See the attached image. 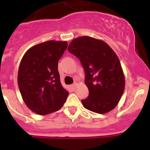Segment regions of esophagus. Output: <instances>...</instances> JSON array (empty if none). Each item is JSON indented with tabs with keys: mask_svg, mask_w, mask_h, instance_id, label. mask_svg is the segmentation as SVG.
Returning a JSON list of instances; mask_svg holds the SVG:
<instances>
[{
	"mask_svg": "<svg viewBox=\"0 0 150 150\" xmlns=\"http://www.w3.org/2000/svg\"><path fill=\"white\" fill-rule=\"evenodd\" d=\"M78 85H79V83H77V82L74 83V84H73V85H71V87H72V88L73 89H75V88H76V87L78 86Z\"/></svg>",
	"mask_w": 150,
	"mask_h": 150,
	"instance_id": "34e87169",
	"label": "esophagus"
}]
</instances>
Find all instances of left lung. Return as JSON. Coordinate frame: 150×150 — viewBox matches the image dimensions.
<instances>
[{
    "mask_svg": "<svg viewBox=\"0 0 150 150\" xmlns=\"http://www.w3.org/2000/svg\"><path fill=\"white\" fill-rule=\"evenodd\" d=\"M69 50L82 64L89 95L83 106L98 114H106L117 105L125 88V77L117 54L108 43L91 36L75 38Z\"/></svg>",
    "mask_w": 150,
    "mask_h": 150,
    "instance_id": "8db88e82",
    "label": "left lung"
}]
</instances>
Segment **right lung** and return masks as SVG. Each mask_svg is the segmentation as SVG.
I'll return each instance as SVG.
<instances>
[{"label":"right lung","mask_w":150,"mask_h":150,"mask_svg":"<svg viewBox=\"0 0 150 150\" xmlns=\"http://www.w3.org/2000/svg\"><path fill=\"white\" fill-rule=\"evenodd\" d=\"M66 41L49 40L30 48L19 66L17 83L27 108L39 115L57 111L69 95L60 81L58 62Z\"/></svg>","instance_id":"right-lung-1"}]
</instances>
